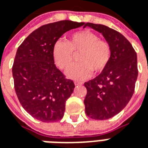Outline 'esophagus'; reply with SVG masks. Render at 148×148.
<instances>
[{
	"instance_id": "esophagus-1",
	"label": "esophagus",
	"mask_w": 148,
	"mask_h": 148,
	"mask_svg": "<svg viewBox=\"0 0 148 148\" xmlns=\"http://www.w3.org/2000/svg\"><path fill=\"white\" fill-rule=\"evenodd\" d=\"M74 85H83V82H79V81H74Z\"/></svg>"
}]
</instances>
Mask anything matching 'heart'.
<instances>
[{"label": "heart", "instance_id": "1", "mask_svg": "<svg viewBox=\"0 0 148 148\" xmlns=\"http://www.w3.org/2000/svg\"><path fill=\"white\" fill-rule=\"evenodd\" d=\"M75 54L79 63L74 64L66 72L72 79L83 80L92 72L100 73L110 60L111 49L107 40L99 39V36L90 30H81L70 35L68 41L58 40L53 46V60L58 67L63 71L73 63Z\"/></svg>", "mask_w": 148, "mask_h": 148}]
</instances>
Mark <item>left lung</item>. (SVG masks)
<instances>
[{"label":"left lung","mask_w":148,"mask_h":148,"mask_svg":"<svg viewBox=\"0 0 148 148\" xmlns=\"http://www.w3.org/2000/svg\"><path fill=\"white\" fill-rule=\"evenodd\" d=\"M85 27L102 34L111 49L107 67L85 83V113L91 119L106 120L119 114L132 98L138 76L136 52L130 41L114 29L91 23H85Z\"/></svg>","instance_id":"8db88e82"}]
</instances>
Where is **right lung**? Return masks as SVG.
I'll list each match as a JSON object with an SVG mask.
<instances>
[{
    "mask_svg": "<svg viewBox=\"0 0 148 148\" xmlns=\"http://www.w3.org/2000/svg\"><path fill=\"white\" fill-rule=\"evenodd\" d=\"M85 23L63 20L41 26L17 49L12 66L14 87L27 113L43 122L62 119L75 85L56 66L52 56L58 39Z\"/></svg>",
    "mask_w": 148,
    "mask_h": 148,
    "instance_id": "right-lung-1",
    "label": "right lung"
}]
</instances>
